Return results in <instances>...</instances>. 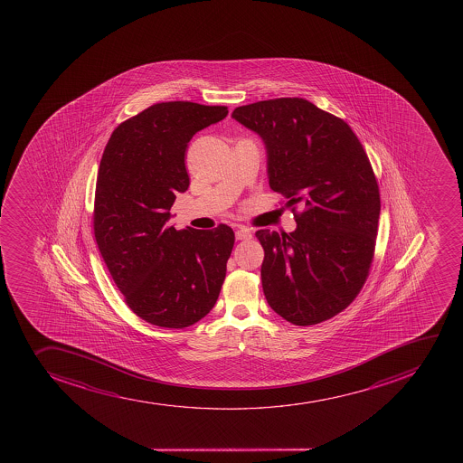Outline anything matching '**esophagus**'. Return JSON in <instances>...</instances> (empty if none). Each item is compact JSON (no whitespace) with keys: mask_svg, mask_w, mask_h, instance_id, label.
<instances>
[{"mask_svg":"<svg viewBox=\"0 0 463 463\" xmlns=\"http://www.w3.org/2000/svg\"><path fill=\"white\" fill-rule=\"evenodd\" d=\"M235 239L250 240L252 239V232L248 228H239L235 231Z\"/></svg>","mask_w":463,"mask_h":463,"instance_id":"1","label":"esophagus"}]
</instances>
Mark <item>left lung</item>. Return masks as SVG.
<instances>
[{
	"mask_svg": "<svg viewBox=\"0 0 463 463\" xmlns=\"http://www.w3.org/2000/svg\"><path fill=\"white\" fill-rule=\"evenodd\" d=\"M232 118L266 143L269 184L298 222L289 234H255L267 302L296 326L329 320L356 298L374 257L380 194L366 152L343 119L303 98L237 107Z\"/></svg>",
	"mask_w": 463,
	"mask_h": 463,
	"instance_id": "1",
	"label": "left lung"
}]
</instances>
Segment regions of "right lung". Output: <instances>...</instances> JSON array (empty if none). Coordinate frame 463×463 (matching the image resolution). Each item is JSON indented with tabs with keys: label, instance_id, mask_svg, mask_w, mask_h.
Wrapping results in <instances>:
<instances>
[{
	"label": "right lung",
	"instance_id": "obj_1",
	"mask_svg": "<svg viewBox=\"0 0 463 463\" xmlns=\"http://www.w3.org/2000/svg\"><path fill=\"white\" fill-rule=\"evenodd\" d=\"M228 107L154 104L111 134L98 170L93 231L102 260L142 320L167 329L213 309L234 248V231L169 226L176 193L188 188V142L224 119Z\"/></svg>",
	"mask_w": 463,
	"mask_h": 463
}]
</instances>
